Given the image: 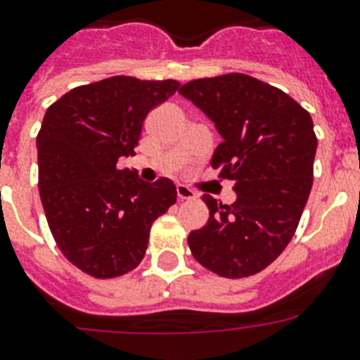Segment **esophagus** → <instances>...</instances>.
<instances>
[{
    "label": "esophagus",
    "mask_w": 360,
    "mask_h": 360,
    "mask_svg": "<svg viewBox=\"0 0 360 360\" xmlns=\"http://www.w3.org/2000/svg\"><path fill=\"white\" fill-rule=\"evenodd\" d=\"M176 195H178V200H195L196 195H195V191H191L189 187L186 186H178L176 187Z\"/></svg>",
    "instance_id": "obj_1"
}]
</instances>
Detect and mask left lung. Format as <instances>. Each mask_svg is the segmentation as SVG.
I'll use <instances>...</instances> for the list:
<instances>
[{
  "instance_id": "8db88e82",
  "label": "left lung",
  "mask_w": 360,
  "mask_h": 360,
  "mask_svg": "<svg viewBox=\"0 0 360 360\" xmlns=\"http://www.w3.org/2000/svg\"><path fill=\"white\" fill-rule=\"evenodd\" d=\"M178 94L214 122L221 142L211 165L236 193L231 205L203 196L209 219L187 238L191 252L224 278L257 274L290 243L310 195L317 149L310 113L245 73L196 79Z\"/></svg>"
}]
</instances>
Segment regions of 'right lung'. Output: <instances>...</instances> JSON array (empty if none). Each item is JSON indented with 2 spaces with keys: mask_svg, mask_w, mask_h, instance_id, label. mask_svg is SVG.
I'll return each instance as SVG.
<instances>
[{
  "mask_svg": "<svg viewBox=\"0 0 360 360\" xmlns=\"http://www.w3.org/2000/svg\"><path fill=\"white\" fill-rule=\"evenodd\" d=\"M176 81L117 75L63 95L37 135L39 196L57 247L98 279L135 269L149 229L176 202L169 178L148 184L119 158L135 155L149 111L178 90Z\"/></svg>",
  "mask_w": 360,
  "mask_h": 360,
  "instance_id": "obj_1",
  "label": "right lung"
}]
</instances>
